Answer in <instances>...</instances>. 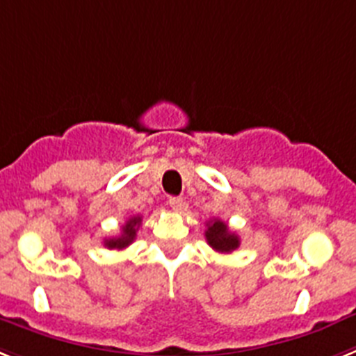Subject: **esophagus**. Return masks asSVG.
<instances>
[{
  "instance_id": "1",
  "label": "esophagus",
  "mask_w": 356,
  "mask_h": 356,
  "mask_svg": "<svg viewBox=\"0 0 356 356\" xmlns=\"http://www.w3.org/2000/svg\"><path fill=\"white\" fill-rule=\"evenodd\" d=\"M168 204H170V208L174 209V211H181V209L184 208V200H182L181 197H170Z\"/></svg>"
}]
</instances>
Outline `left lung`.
Here are the masks:
<instances>
[{
  "label": "left lung",
  "instance_id": "8db88e82",
  "mask_svg": "<svg viewBox=\"0 0 356 356\" xmlns=\"http://www.w3.org/2000/svg\"><path fill=\"white\" fill-rule=\"evenodd\" d=\"M206 240H208V243L216 252H222V254H229V252L236 251L238 247H240V238H238V234L229 231L227 224L218 220V218L208 222Z\"/></svg>",
  "mask_w": 356,
  "mask_h": 356
}]
</instances>
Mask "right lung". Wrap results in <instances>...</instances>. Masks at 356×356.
Returning a JSON list of instances; mask_svg holds the SVG:
<instances>
[{
  "instance_id": "right-lung-1",
  "label": "right lung",
  "mask_w": 356,
  "mask_h": 356,
  "mask_svg": "<svg viewBox=\"0 0 356 356\" xmlns=\"http://www.w3.org/2000/svg\"><path fill=\"white\" fill-rule=\"evenodd\" d=\"M140 224H141V216L140 215L132 216V218H129L127 224L123 225L122 234L116 238H107V240H104V245L107 247V249H125V247H129L132 242H134L136 233H138Z\"/></svg>"
}]
</instances>
